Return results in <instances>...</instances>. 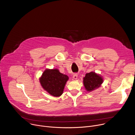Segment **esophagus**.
<instances>
[{"label": "esophagus", "instance_id": "obj_1", "mask_svg": "<svg viewBox=\"0 0 135 135\" xmlns=\"http://www.w3.org/2000/svg\"><path fill=\"white\" fill-rule=\"evenodd\" d=\"M78 75L77 74H74L73 76V78L74 79V80H77L78 79Z\"/></svg>", "mask_w": 135, "mask_h": 135}]
</instances>
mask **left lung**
<instances>
[{"label":"left lung","mask_w":135,"mask_h":135,"mask_svg":"<svg viewBox=\"0 0 135 135\" xmlns=\"http://www.w3.org/2000/svg\"><path fill=\"white\" fill-rule=\"evenodd\" d=\"M103 82L102 77L94 72H90L85 74L83 78V84L86 90L91 92L100 87Z\"/></svg>","instance_id":"8db88e82"}]
</instances>
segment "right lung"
<instances>
[{"instance_id": "obj_1", "label": "right lung", "mask_w": 135, "mask_h": 135, "mask_svg": "<svg viewBox=\"0 0 135 135\" xmlns=\"http://www.w3.org/2000/svg\"><path fill=\"white\" fill-rule=\"evenodd\" d=\"M69 78L66 75L60 73L57 69H46L40 79L43 88L54 97H59Z\"/></svg>"}]
</instances>
